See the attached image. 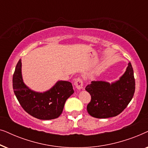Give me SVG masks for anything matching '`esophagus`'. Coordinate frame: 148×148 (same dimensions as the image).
<instances>
[{
	"label": "esophagus",
	"instance_id": "esophagus-1",
	"mask_svg": "<svg viewBox=\"0 0 148 148\" xmlns=\"http://www.w3.org/2000/svg\"><path fill=\"white\" fill-rule=\"evenodd\" d=\"M75 86L77 90H81V89L83 88V86H84V82H83L82 79L78 78L76 80V82H75Z\"/></svg>",
	"mask_w": 148,
	"mask_h": 148
}]
</instances>
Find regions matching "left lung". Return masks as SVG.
<instances>
[{
    "label": "left lung",
    "mask_w": 148,
    "mask_h": 148,
    "mask_svg": "<svg viewBox=\"0 0 148 148\" xmlns=\"http://www.w3.org/2000/svg\"><path fill=\"white\" fill-rule=\"evenodd\" d=\"M135 89L133 69L129 62L126 71L116 82L110 84L93 81L86 86V90L91 96V101L87 106L88 112L98 119L117 116L132 100Z\"/></svg>",
    "instance_id": "left-lung-1"
}]
</instances>
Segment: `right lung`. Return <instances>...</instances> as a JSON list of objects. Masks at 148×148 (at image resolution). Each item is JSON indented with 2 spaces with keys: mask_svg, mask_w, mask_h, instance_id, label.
Masks as SVG:
<instances>
[{
  "mask_svg": "<svg viewBox=\"0 0 148 148\" xmlns=\"http://www.w3.org/2000/svg\"><path fill=\"white\" fill-rule=\"evenodd\" d=\"M13 87L16 98L24 110L41 120L58 118L63 110L66 100L74 93L72 84L66 81H58L44 92L32 90L24 84L22 78L21 59L16 65Z\"/></svg>",
  "mask_w": 148,
  "mask_h": 148,
  "instance_id": "add662e5",
  "label": "right lung"
}]
</instances>
